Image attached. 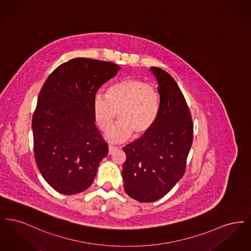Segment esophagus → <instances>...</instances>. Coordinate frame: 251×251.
Returning a JSON list of instances; mask_svg holds the SVG:
<instances>
[{"label":"esophagus","instance_id":"esophagus-1","mask_svg":"<svg viewBox=\"0 0 251 251\" xmlns=\"http://www.w3.org/2000/svg\"><path fill=\"white\" fill-rule=\"evenodd\" d=\"M117 150H118V147H116L114 145H109L108 146V152H109V154H112Z\"/></svg>","mask_w":251,"mask_h":251}]
</instances>
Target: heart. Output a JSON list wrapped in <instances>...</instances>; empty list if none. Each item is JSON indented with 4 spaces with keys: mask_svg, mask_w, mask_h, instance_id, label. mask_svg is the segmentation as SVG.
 <instances>
[{
    "mask_svg": "<svg viewBox=\"0 0 251 251\" xmlns=\"http://www.w3.org/2000/svg\"><path fill=\"white\" fill-rule=\"evenodd\" d=\"M160 107L155 87L142 80L128 78L111 85L107 95L94 97V114L98 125L108 131L118 115L120 121L108 131V138L122 142L133 133L140 137L154 125Z\"/></svg>",
    "mask_w": 251,
    "mask_h": 251,
    "instance_id": "obj_1",
    "label": "heart"
}]
</instances>
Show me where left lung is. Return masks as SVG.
Segmentation results:
<instances>
[{"mask_svg": "<svg viewBox=\"0 0 251 251\" xmlns=\"http://www.w3.org/2000/svg\"><path fill=\"white\" fill-rule=\"evenodd\" d=\"M151 70L159 84L158 117L150 131L123 148L124 189L139 202L156 201L174 187L185 172L193 142L191 113L178 84L164 70Z\"/></svg>", "mask_w": 251, "mask_h": 251, "instance_id": "8db88e82", "label": "left lung"}]
</instances>
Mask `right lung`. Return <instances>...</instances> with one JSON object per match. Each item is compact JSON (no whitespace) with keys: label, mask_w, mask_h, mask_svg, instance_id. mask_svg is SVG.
Wrapping results in <instances>:
<instances>
[{"label":"right lung","mask_w":251,"mask_h":251,"mask_svg":"<svg viewBox=\"0 0 251 251\" xmlns=\"http://www.w3.org/2000/svg\"><path fill=\"white\" fill-rule=\"evenodd\" d=\"M120 66L73 58L49 75L33 115L36 166L49 184L64 195L86 190L108 144L95 125L94 97Z\"/></svg>","instance_id":"1"}]
</instances>
